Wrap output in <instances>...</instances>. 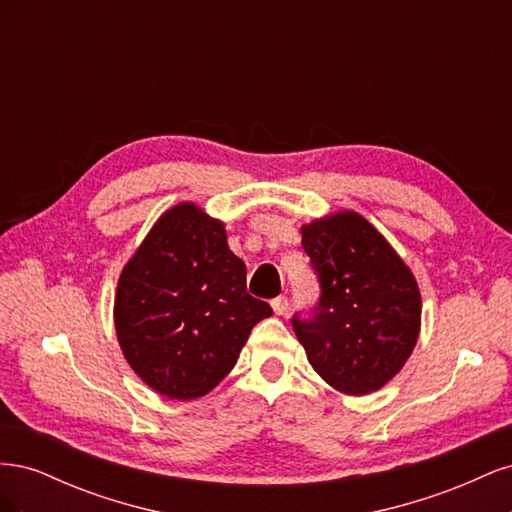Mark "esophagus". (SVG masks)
<instances>
[{
  "label": "esophagus",
  "mask_w": 512,
  "mask_h": 512,
  "mask_svg": "<svg viewBox=\"0 0 512 512\" xmlns=\"http://www.w3.org/2000/svg\"><path fill=\"white\" fill-rule=\"evenodd\" d=\"M271 307H273V312L277 316H282V314L288 312V299L286 297H277V299L271 301Z\"/></svg>",
  "instance_id": "esophagus-1"
}]
</instances>
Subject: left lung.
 <instances>
[{
  "label": "left lung",
  "instance_id": "obj_1",
  "mask_svg": "<svg viewBox=\"0 0 512 512\" xmlns=\"http://www.w3.org/2000/svg\"><path fill=\"white\" fill-rule=\"evenodd\" d=\"M320 284L292 329L333 389L374 393L404 367L421 331V292L406 262L363 215L342 211L301 228Z\"/></svg>",
  "mask_w": 512,
  "mask_h": 512
}]
</instances>
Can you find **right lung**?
<instances>
[{
    "instance_id": "1",
    "label": "right lung",
    "mask_w": 512,
    "mask_h": 512,
    "mask_svg": "<svg viewBox=\"0 0 512 512\" xmlns=\"http://www.w3.org/2000/svg\"><path fill=\"white\" fill-rule=\"evenodd\" d=\"M269 303L247 294L226 230L192 203L168 209L121 271L115 329L123 356L153 391L196 399L235 367Z\"/></svg>"
}]
</instances>
